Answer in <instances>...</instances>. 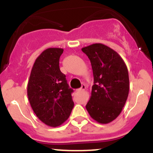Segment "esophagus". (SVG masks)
<instances>
[{
	"instance_id": "esophagus-1",
	"label": "esophagus",
	"mask_w": 153,
	"mask_h": 153,
	"mask_svg": "<svg viewBox=\"0 0 153 153\" xmlns=\"http://www.w3.org/2000/svg\"><path fill=\"white\" fill-rule=\"evenodd\" d=\"M85 89H86V86L84 84V85L81 86V87L80 88V89H78V92H81V91H84V90H85Z\"/></svg>"
}]
</instances>
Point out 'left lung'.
I'll return each instance as SVG.
<instances>
[{
    "label": "left lung",
    "mask_w": 153,
    "mask_h": 153,
    "mask_svg": "<svg viewBox=\"0 0 153 153\" xmlns=\"http://www.w3.org/2000/svg\"><path fill=\"white\" fill-rule=\"evenodd\" d=\"M81 50L90 60L94 78L86 110L98 123L112 122L121 112L129 94L126 64L118 52L104 44H91Z\"/></svg>",
    "instance_id": "8db88e82"
}]
</instances>
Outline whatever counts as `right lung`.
I'll use <instances>...</instances> for the list:
<instances>
[{
	"instance_id": "1",
	"label": "right lung",
	"mask_w": 153,
	"mask_h": 153,
	"mask_svg": "<svg viewBox=\"0 0 153 153\" xmlns=\"http://www.w3.org/2000/svg\"><path fill=\"white\" fill-rule=\"evenodd\" d=\"M64 49L48 48L36 58L31 70L27 95L32 109L44 124L56 127L65 122L74 106L66 75L60 70Z\"/></svg>"
}]
</instances>
